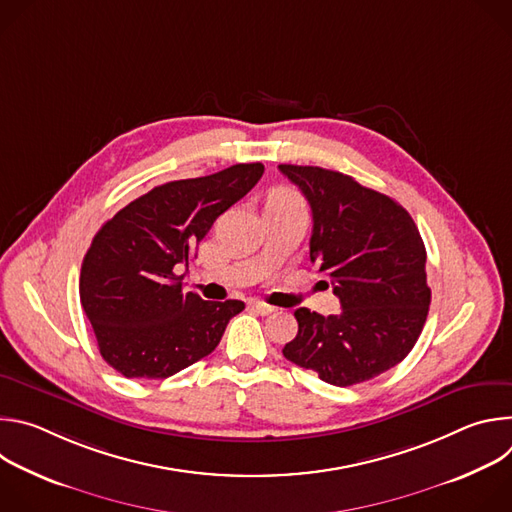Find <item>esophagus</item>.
<instances>
[{
  "instance_id": "obj_1",
  "label": "esophagus",
  "mask_w": 512,
  "mask_h": 512,
  "mask_svg": "<svg viewBox=\"0 0 512 512\" xmlns=\"http://www.w3.org/2000/svg\"><path fill=\"white\" fill-rule=\"evenodd\" d=\"M249 306H251L257 314H261V316H269V314L275 312L273 306H269V304H265V302H261V300H251Z\"/></svg>"
}]
</instances>
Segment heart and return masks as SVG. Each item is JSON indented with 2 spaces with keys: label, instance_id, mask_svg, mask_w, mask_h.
<instances>
[{
  "label": "heart",
  "instance_id": "b5f03b06",
  "mask_svg": "<svg viewBox=\"0 0 512 512\" xmlns=\"http://www.w3.org/2000/svg\"><path fill=\"white\" fill-rule=\"evenodd\" d=\"M269 202H298V198L289 190H275L269 198Z\"/></svg>",
  "mask_w": 512,
  "mask_h": 512
}]
</instances>
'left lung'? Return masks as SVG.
I'll list each match as a JSON object with an SVG mask.
<instances>
[{"label": "left lung", "mask_w": 512, "mask_h": 512, "mask_svg": "<svg viewBox=\"0 0 512 512\" xmlns=\"http://www.w3.org/2000/svg\"><path fill=\"white\" fill-rule=\"evenodd\" d=\"M312 208L310 259L328 275L342 312L300 308L283 356L336 387L393 369L415 346L431 302L425 245L393 198L318 166L281 164Z\"/></svg>", "instance_id": "1"}]
</instances>
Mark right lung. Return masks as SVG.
Listing matches in <instances>:
<instances>
[{"instance_id": "1", "label": "right lung", "mask_w": 512, "mask_h": 512, "mask_svg": "<svg viewBox=\"0 0 512 512\" xmlns=\"http://www.w3.org/2000/svg\"><path fill=\"white\" fill-rule=\"evenodd\" d=\"M237 164L210 176L156 186L121 208L95 235L81 267V304L99 352L127 379H166L221 342L239 300L204 302L182 289L212 223L263 176Z\"/></svg>"}]
</instances>
